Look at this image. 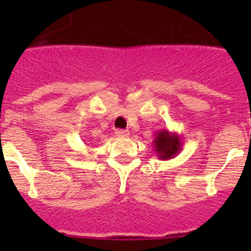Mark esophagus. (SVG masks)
<instances>
[{
    "label": "esophagus",
    "instance_id": "34e87169",
    "mask_svg": "<svg viewBox=\"0 0 251 251\" xmlns=\"http://www.w3.org/2000/svg\"><path fill=\"white\" fill-rule=\"evenodd\" d=\"M115 134L118 137H128L129 136V130L127 129H118L117 132H115Z\"/></svg>",
    "mask_w": 251,
    "mask_h": 251
}]
</instances>
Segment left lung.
<instances>
[{"label": "left lung", "mask_w": 251, "mask_h": 251, "mask_svg": "<svg viewBox=\"0 0 251 251\" xmlns=\"http://www.w3.org/2000/svg\"><path fill=\"white\" fill-rule=\"evenodd\" d=\"M152 143L157 157L163 161L174 158L182 151L181 137L177 133L170 132L168 129H161L156 132Z\"/></svg>", "instance_id": "1"}]
</instances>
